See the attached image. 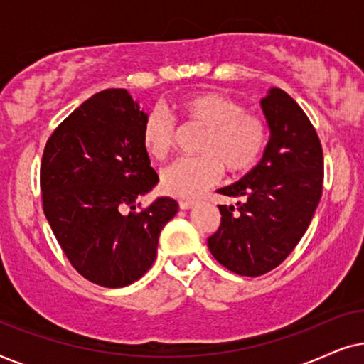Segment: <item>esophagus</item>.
<instances>
[{
    "instance_id": "1",
    "label": "esophagus",
    "mask_w": 364,
    "mask_h": 364,
    "mask_svg": "<svg viewBox=\"0 0 364 364\" xmlns=\"http://www.w3.org/2000/svg\"><path fill=\"white\" fill-rule=\"evenodd\" d=\"M195 200H179V208L181 210H190V208L195 206Z\"/></svg>"
}]
</instances>
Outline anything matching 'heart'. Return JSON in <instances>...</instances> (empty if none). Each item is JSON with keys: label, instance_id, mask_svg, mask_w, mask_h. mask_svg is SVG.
Wrapping results in <instances>:
<instances>
[{"label": "heart", "instance_id": "1", "mask_svg": "<svg viewBox=\"0 0 364 364\" xmlns=\"http://www.w3.org/2000/svg\"><path fill=\"white\" fill-rule=\"evenodd\" d=\"M179 118L185 124L203 129L198 139V156L179 158L161 169L159 179L164 193L191 198L208 190L220 179L225 166L230 173L253 168L268 143V124L258 113L220 93H198L179 100ZM144 151L163 161L176 143V124L163 108H153L144 116L141 128Z\"/></svg>", "mask_w": 364, "mask_h": 364}]
</instances>
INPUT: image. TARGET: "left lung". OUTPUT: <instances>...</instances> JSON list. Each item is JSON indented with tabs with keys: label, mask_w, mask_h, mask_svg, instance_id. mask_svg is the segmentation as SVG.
<instances>
[{
	"label": "left lung",
	"mask_w": 364,
	"mask_h": 364,
	"mask_svg": "<svg viewBox=\"0 0 364 364\" xmlns=\"http://www.w3.org/2000/svg\"><path fill=\"white\" fill-rule=\"evenodd\" d=\"M271 138L253 171L218 190L236 206L218 205L220 228L208 248L232 273L261 276L296 248L313 220L323 193V148L299 105L273 88L261 101Z\"/></svg>",
	"instance_id": "1"
}]
</instances>
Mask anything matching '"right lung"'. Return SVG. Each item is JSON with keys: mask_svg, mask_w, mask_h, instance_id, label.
Returning a JSON list of instances; mask_svg holds the SVG:
<instances>
[{"mask_svg": "<svg viewBox=\"0 0 364 364\" xmlns=\"http://www.w3.org/2000/svg\"><path fill=\"white\" fill-rule=\"evenodd\" d=\"M144 116L126 90L100 91L43 151L46 220L73 268L105 288L128 287L151 268L159 232L178 213L171 198L136 205L159 179L141 143Z\"/></svg>", "mask_w": 364, "mask_h": 364, "instance_id": "1", "label": "right lung"}]
</instances>
